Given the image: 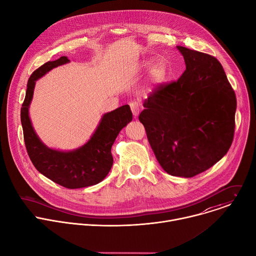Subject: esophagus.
I'll return each instance as SVG.
<instances>
[{
	"mask_svg": "<svg viewBox=\"0 0 256 256\" xmlns=\"http://www.w3.org/2000/svg\"><path fill=\"white\" fill-rule=\"evenodd\" d=\"M130 109H132V112L134 116L138 118V116L140 112V104L136 101H132V102H130Z\"/></svg>",
	"mask_w": 256,
	"mask_h": 256,
	"instance_id": "1",
	"label": "esophagus"
}]
</instances>
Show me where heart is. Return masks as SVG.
Instances as JSON below:
<instances>
[{"label": "heart", "mask_w": 256, "mask_h": 256, "mask_svg": "<svg viewBox=\"0 0 256 256\" xmlns=\"http://www.w3.org/2000/svg\"><path fill=\"white\" fill-rule=\"evenodd\" d=\"M165 76H166V66L162 62H159L152 68V72H151L152 81L155 84H160L164 81Z\"/></svg>", "instance_id": "b5f03b06"}]
</instances>
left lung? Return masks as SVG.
Here are the masks:
<instances>
[{
    "label": "left lung",
    "instance_id": "8db88e82",
    "mask_svg": "<svg viewBox=\"0 0 256 256\" xmlns=\"http://www.w3.org/2000/svg\"><path fill=\"white\" fill-rule=\"evenodd\" d=\"M176 48L186 70L176 82L160 85L150 94L138 120L161 167L170 175L190 178L227 154L237 101L216 58Z\"/></svg>",
    "mask_w": 256,
    "mask_h": 256
}]
</instances>
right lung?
Segmentation results:
<instances>
[{
  "instance_id": "right-lung-1",
  "label": "right lung",
  "mask_w": 256,
  "mask_h": 256,
  "mask_svg": "<svg viewBox=\"0 0 256 256\" xmlns=\"http://www.w3.org/2000/svg\"><path fill=\"white\" fill-rule=\"evenodd\" d=\"M70 62L66 56L48 62L35 70L27 83V90L21 108V124L28 156L34 167L56 184L70 190L95 186L112 169L114 158L112 147L120 132L132 120L128 105H124L105 114L90 140L72 151L48 148L36 134L30 118L29 106L35 83L52 68Z\"/></svg>"
}]
</instances>
